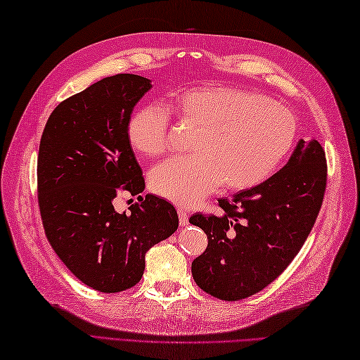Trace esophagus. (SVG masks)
Segmentation results:
<instances>
[{
	"label": "esophagus",
	"instance_id": "obj_1",
	"mask_svg": "<svg viewBox=\"0 0 360 360\" xmlns=\"http://www.w3.org/2000/svg\"><path fill=\"white\" fill-rule=\"evenodd\" d=\"M178 215H179V224L186 226L188 223V213L184 207H178Z\"/></svg>",
	"mask_w": 360,
	"mask_h": 360
}]
</instances>
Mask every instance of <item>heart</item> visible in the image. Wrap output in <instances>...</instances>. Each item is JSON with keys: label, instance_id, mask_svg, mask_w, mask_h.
<instances>
[{"label": "heart", "instance_id": "1", "mask_svg": "<svg viewBox=\"0 0 360 360\" xmlns=\"http://www.w3.org/2000/svg\"><path fill=\"white\" fill-rule=\"evenodd\" d=\"M195 131L193 155L167 160L150 174L153 192L165 200L195 205L223 184L246 190L277 170L297 136L294 114L262 94L231 86L192 88L174 94L167 108H136L127 124L131 148L145 158L170 150L172 119Z\"/></svg>", "mask_w": 360, "mask_h": 360}]
</instances>
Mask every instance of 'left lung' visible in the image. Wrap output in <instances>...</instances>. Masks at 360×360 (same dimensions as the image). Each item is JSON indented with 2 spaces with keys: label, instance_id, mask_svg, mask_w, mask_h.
I'll return each instance as SVG.
<instances>
[{
  "label": "left lung",
  "instance_id": "obj_1",
  "mask_svg": "<svg viewBox=\"0 0 360 360\" xmlns=\"http://www.w3.org/2000/svg\"><path fill=\"white\" fill-rule=\"evenodd\" d=\"M326 156L317 141H298L288 164L257 187L218 200L219 217L195 213L190 223L207 235L193 259L196 285L219 300L254 295L300 252L322 207Z\"/></svg>",
  "mask_w": 360,
  "mask_h": 360
}]
</instances>
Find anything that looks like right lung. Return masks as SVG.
Here are the masks:
<instances>
[{"mask_svg":"<svg viewBox=\"0 0 360 360\" xmlns=\"http://www.w3.org/2000/svg\"><path fill=\"white\" fill-rule=\"evenodd\" d=\"M150 88L148 79L134 74L93 83L56 106L38 150L46 238L75 277L105 294L137 285L145 252L179 224L170 202L141 196L145 179L127 139L128 119ZM120 191L140 200L128 214L113 210Z\"/></svg>","mask_w":360,"mask_h":360,"instance_id":"right-lung-1","label":"right lung"}]
</instances>
